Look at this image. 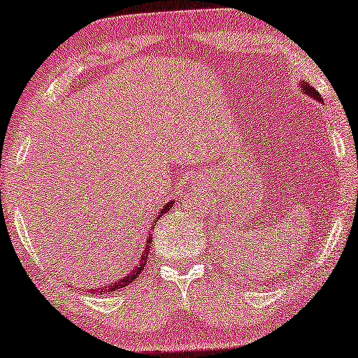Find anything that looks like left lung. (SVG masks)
Returning <instances> with one entry per match:
<instances>
[{"instance_id": "left-lung-1", "label": "left lung", "mask_w": 358, "mask_h": 358, "mask_svg": "<svg viewBox=\"0 0 358 358\" xmlns=\"http://www.w3.org/2000/svg\"><path fill=\"white\" fill-rule=\"evenodd\" d=\"M301 90L303 92V94L310 96V98H313L315 101H318V103H322V94H320L315 88L312 87V85H308L307 82H303V80H301Z\"/></svg>"}]
</instances>
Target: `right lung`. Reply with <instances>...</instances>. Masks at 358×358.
<instances>
[{
    "label": "right lung",
    "instance_id": "add662e5",
    "mask_svg": "<svg viewBox=\"0 0 358 358\" xmlns=\"http://www.w3.org/2000/svg\"><path fill=\"white\" fill-rule=\"evenodd\" d=\"M173 202H175V201L167 202V204L164 206V209L161 210V213H159V215L156 217V220H154V222H157V218L162 217V213L169 212L170 209H172ZM151 230H154V225L149 227V231H151ZM151 243H152V236H151V233H149V238H148V241H146V244H145V249H143L141 252H140V260H138V262H136L135 265H133V268H131L130 271H128V273H127L125 276H122L120 280H117L115 282H110V285H108V286L94 287V289H92V292H96V294H109V292L119 291L120 287H125L127 285H130V282H131L133 280H136L138 275H140L141 271H143V268H145V266H146L148 254H149V248H151Z\"/></svg>",
    "mask_w": 358,
    "mask_h": 358
}]
</instances>
